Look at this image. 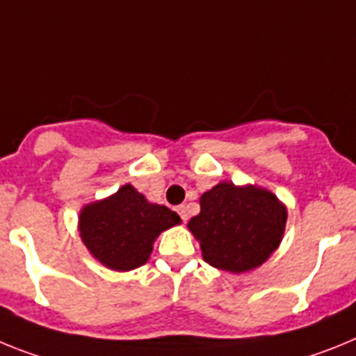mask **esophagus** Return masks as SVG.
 <instances>
[{"mask_svg":"<svg viewBox=\"0 0 356 356\" xmlns=\"http://www.w3.org/2000/svg\"><path fill=\"white\" fill-rule=\"evenodd\" d=\"M177 213H179V216L182 218V222L188 220V208H186V206H179Z\"/></svg>","mask_w":356,"mask_h":356,"instance_id":"obj_1","label":"esophagus"}]
</instances>
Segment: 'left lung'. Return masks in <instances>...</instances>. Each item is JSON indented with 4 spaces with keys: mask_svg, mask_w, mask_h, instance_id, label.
<instances>
[{
    "mask_svg": "<svg viewBox=\"0 0 356 356\" xmlns=\"http://www.w3.org/2000/svg\"><path fill=\"white\" fill-rule=\"evenodd\" d=\"M285 222L286 209L274 193L220 182L200 197V213L188 227L209 265L238 274L259 267L276 251Z\"/></svg>",
    "mask_w": 356,
    "mask_h": 356,
    "instance_id": "1",
    "label": "left lung"
}]
</instances>
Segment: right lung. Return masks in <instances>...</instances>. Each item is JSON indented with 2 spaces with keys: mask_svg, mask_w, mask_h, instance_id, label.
<instances>
[{
  "mask_svg": "<svg viewBox=\"0 0 356 356\" xmlns=\"http://www.w3.org/2000/svg\"><path fill=\"white\" fill-rule=\"evenodd\" d=\"M79 222L82 242L98 261L113 270H131L147 261L161 231L181 218L125 184L109 199L86 206Z\"/></svg>",
  "mask_w": 356,
  "mask_h": 356,
  "instance_id": "1",
  "label": "right lung"
}]
</instances>
